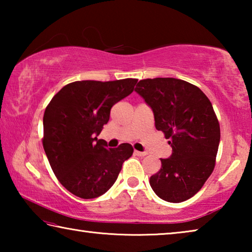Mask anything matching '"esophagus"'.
<instances>
[{
  "label": "esophagus",
  "instance_id": "obj_1",
  "mask_svg": "<svg viewBox=\"0 0 252 252\" xmlns=\"http://www.w3.org/2000/svg\"><path fill=\"white\" fill-rule=\"evenodd\" d=\"M134 155L138 156V157H144V156H147L148 153L147 152H140L138 150H134Z\"/></svg>",
  "mask_w": 252,
  "mask_h": 252
}]
</instances>
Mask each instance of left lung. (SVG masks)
<instances>
[{"label": "left lung", "instance_id": "obj_1", "mask_svg": "<svg viewBox=\"0 0 252 252\" xmlns=\"http://www.w3.org/2000/svg\"><path fill=\"white\" fill-rule=\"evenodd\" d=\"M134 91L152 109L157 130L172 148L150 178L152 190L164 201H186L215 169L220 126L211 102L198 87L174 78L141 80Z\"/></svg>", "mask_w": 252, "mask_h": 252}]
</instances>
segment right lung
I'll use <instances>...</instances> for the list:
<instances>
[{"mask_svg":"<svg viewBox=\"0 0 252 252\" xmlns=\"http://www.w3.org/2000/svg\"><path fill=\"white\" fill-rule=\"evenodd\" d=\"M136 79L75 81L63 87L46 106L43 148L60 183L82 199L105 193L118 179L133 148L122 143L106 148L97 135L111 108L133 91Z\"/></svg>","mask_w":252,"mask_h":252,"instance_id":"1","label":"right lung"}]
</instances>
